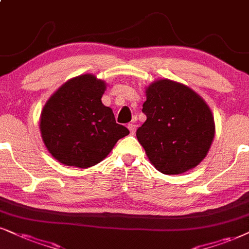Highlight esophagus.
I'll use <instances>...</instances> for the list:
<instances>
[{"label":"esophagus","instance_id":"1","mask_svg":"<svg viewBox=\"0 0 249 249\" xmlns=\"http://www.w3.org/2000/svg\"><path fill=\"white\" fill-rule=\"evenodd\" d=\"M128 129L130 131V135H135V133H136V124H128Z\"/></svg>","mask_w":249,"mask_h":249}]
</instances>
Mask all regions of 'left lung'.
Here are the masks:
<instances>
[{
	"label": "left lung",
	"mask_w": 249,
	"mask_h": 249,
	"mask_svg": "<svg viewBox=\"0 0 249 249\" xmlns=\"http://www.w3.org/2000/svg\"><path fill=\"white\" fill-rule=\"evenodd\" d=\"M142 112L146 121L136 136L159 172L181 174L204 159L214 136L213 116L192 89L170 79L152 83Z\"/></svg>",
	"instance_id": "1"
}]
</instances>
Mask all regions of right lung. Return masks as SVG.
I'll return each instance as SVG.
<instances>
[{
  "mask_svg": "<svg viewBox=\"0 0 249 249\" xmlns=\"http://www.w3.org/2000/svg\"><path fill=\"white\" fill-rule=\"evenodd\" d=\"M105 89V83L88 73L64 83L46 103L40 119L41 136L48 151L62 164L93 166L129 134L101 103Z\"/></svg>",
  "mask_w": 249,
  "mask_h": 249,
  "instance_id": "obj_1",
  "label": "right lung"
}]
</instances>
